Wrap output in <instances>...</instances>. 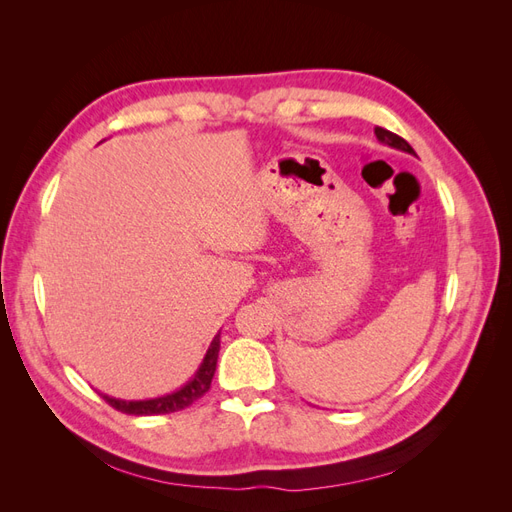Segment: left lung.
Listing matches in <instances>:
<instances>
[{
  "mask_svg": "<svg viewBox=\"0 0 512 512\" xmlns=\"http://www.w3.org/2000/svg\"><path fill=\"white\" fill-rule=\"evenodd\" d=\"M374 132H376V136H378V141L380 143H384V145H389V147H395V149H401V151H408V153H414V149L404 141V138L401 136H397V134H393V132H389V130H384V128H374Z\"/></svg>",
  "mask_w": 512,
  "mask_h": 512,
  "instance_id": "obj_1",
  "label": "left lung"
}]
</instances>
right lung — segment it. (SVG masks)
<instances>
[{
    "label": "right lung",
    "mask_w": 512,
    "mask_h": 512,
    "mask_svg": "<svg viewBox=\"0 0 512 512\" xmlns=\"http://www.w3.org/2000/svg\"><path fill=\"white\" fill-rule=\"evenodd\" d=\"M218 352H220V333L213 337V342L205 354L203 363H200L198 371L194 374V378L183 384L179 391L168 393L164 397H156V399H143V401H123V399H115L102 395L106 399V404H111L115 410L123 412V414H134V416H151V414H170V412H179L183 408L192 406L196 399L203 397L213 380L215 374V365H218Z\"/></svg>",
    "instance_id": "add662e5"
}]
</instances>
